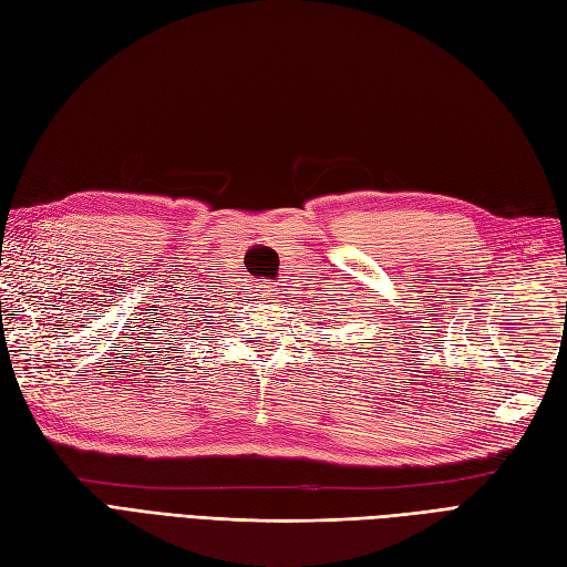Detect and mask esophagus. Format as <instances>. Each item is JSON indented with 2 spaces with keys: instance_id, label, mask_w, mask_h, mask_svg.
<instances>
[{
  "instance_id": "34e87169",
  "label": "esophagus",
  "mask_w": 567,
  "mask_h": 567,
  "mask_svg": "<svg viewBox=\"0 0 567 567\" xmlns=\"http://www.w3.org/2000/svg\"><path fill=\"white\" fill-rule=\"evenodd\" d=\"M265 288V293H261V300H267V302H276L274 298H276V293H274V288L271 286H261Z\"/></svg>"
}]
</instances>
